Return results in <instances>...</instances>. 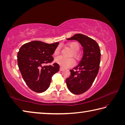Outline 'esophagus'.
I'll use <instances>...</instances> for the list:
<instances>
[{"label":"esophagus","instance_id":"esophagus-1","mask_svg":"<svg viewBox=\"0 0 125 125\" xmlns=\"http://www.w3.org/2000/svg\"><path fill=\"white\" fill-rule=\"evenodd\" d=\"M60 71H64V69L63 68V67H60Z\"/></svg>","mask_w":125,"mask_h":125}]
</instances>
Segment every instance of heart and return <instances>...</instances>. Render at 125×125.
<instances>
[{
  "mask_svg": "<svg viewBox=\"0 0 125 125\" xmlns=\"http://www.w3.org/2000/svg\"><path fill=\"white\" fill-rule=\"evenodd\" d=\"M68 46H69L72 50H73V53L72 55L73 56L76 60L79 61L80 60L81 56L80 54L77 52V51L79 50L80 48V45L77 42H73L71 43L68 44ZM60 53V48L57 47L54 51V54L57 55ZM55 62L57 63L59 65H60L61 67L63 68H68L69 67H71L74 64V61L73 58H65L63 56H58L55 58Z\"/></svg>",
  "mask_w": 125,
  "mask_h": 125,
  "instance_id": "1",
  "label": "heart"
}]
</instances>
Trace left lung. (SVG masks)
Returning <instances> with one entry per match:
<instances>
[{
	"mask_svg": "<svg viewBox=\"0 0 125 125\" xmlns=\"http://www.w3.org/2000/svg\"><path fill=\"white\" fill-rule=\"evenodd\" d=\"M67 40H77L83 47V57L77 66L70 70L71 74L65 81L71 93L81 94L91 87L98 74L101 58L100 48L94 40L80 33Z\"/></svg>",
	"mask_w": 125,
	"mask_h": 125,
	"instance_id": "obj_1",
	"label": "left lung"
}]
</instances>
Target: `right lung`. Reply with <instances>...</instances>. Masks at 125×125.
Returning a JSON list of instances; mask_svg holds the SVG:
<instances>
[{
  "instance_id": "right-lung-1",
  "label": "right lung",
  "mask_w": 125,
  "mask_h": 125,
  "mask_svg": "<svg viewBox=\"0 0 125 125\" xmlns=\"http://www.w3.org/2000/svg\"><path fill=\"white\" fill-rule=\"evenodd\" d=\"M59 42L48 44L33 41L25 43L18 53V64L23 79L28 87L42 93L50 85L52 75L60 70L57 63L45 65L53 61L52 55Z\"/></svg>"
}]
</instances>
